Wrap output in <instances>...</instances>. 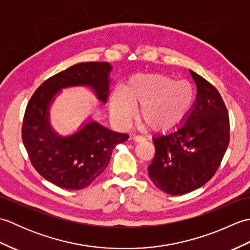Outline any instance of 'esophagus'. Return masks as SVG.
<instances>
[{
    "label": "esophagus",
    "instance_id": "obj_1",
    "mask_svg": "<svg viewBox=\"0 0 250 250\" xmlns=\"http://www.w3.org/2000/svg\"><path fill=\"white\" fill-rule=\"evenodd\" d=\"M132 139H133V141H134V142H137V143L145 141L144 137L141 136V135H133V136H132Z\"/></svg>",
    "mask_w": 250,
    "mask_h": 250
}]
</instances>
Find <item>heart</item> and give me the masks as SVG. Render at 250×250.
Here are the masks:
<instances>
[{
    "label": "heart",
    "instance_id": "obj_1",
    "mask_svg": "<svg viewBox=\"0 0 250 250\" xmlns=\"http://www.w3.org/2000/svg\"><path fill=\"white\" fill-rule=\"evenodd\" d=\"M194 102L193 88L166 74L139 73L129 78L125 89L111 94L110 111L121 125L133 116L140 106L139 119L153 131L166 132L182 121Z\"/></svg>",
    "mask_w": 250,
    "mask_h": 250
}]
</instances>
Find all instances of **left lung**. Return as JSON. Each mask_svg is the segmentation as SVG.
Instances as JSON below:
<instances>
[{
    "label": "left lung",
    "mask_w": 250,
    "mask_h": 250,
    "mask_svg": "<svg viewBox=\"0 0 250 250\" xmlns=\"http://www.w3.org/2000/svg\"><path fill=\"white\" fill-rule=\"evenodd\" d=\"M196 99L182 126L153 139L156 155L148 175L163 192L179 195L205 185L218 169L230 142V120L213 84L190 70Z\"/></svg>",
    "instance_id": "8db88e82"
}]
</instances>
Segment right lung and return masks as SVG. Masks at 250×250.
Listing matches in <instances>:
<instances>
[{"label": "right lung", "mask_w": 250, "mask_h": 250, "mask_svg": "<svg viewBox=\"0 0 250 250\" xmlns=\"http://www.w3.org/2000/svg\"><path fill=\"white\" fill-rule=\"evenodd\" d=\"M111 65L107 62H83L56 74L36 89L22 124V142L32 166L58 187L79 190L104 172L117 144L129 139L94 120L75 133L61 136L50 125V106L62 89L87 86L99 101L106 103Z\"/></svg>", "instance_id": "1"}]
</instances>
